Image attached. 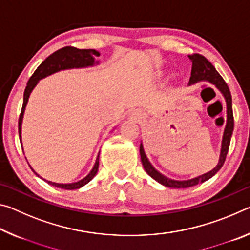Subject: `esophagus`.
<instances>
[{
	"label": "esophagus",
	"mask_w": 250,
	"mask_h": 250,
	"mask_svg": "<svg viewBox=\"0 0 250 250\" xmlns=\"http://www.w3.org/2000/svg\"><path fill=\"white\" fill-rule=\"evenodd\" d=\"M129 117L133 120L141 121L143 118H145V113H143V111L140 109H132V110H130Z\"/></svg>",
	"instance_id": "esophagus-1"
}]
</instances>
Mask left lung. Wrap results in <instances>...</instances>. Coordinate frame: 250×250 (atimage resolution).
<instances>
[{"label":"left lung","instance_id":"left-lung-1","mask_svg":"<svg viewBox=\"0 0 250 250\" xmlns=\"http://www.w3.org/2000/svg\"><path fill=\"white\" fill-rule=\"evenodd\" d=\"M188 58L191 59L192 62V73H191V78H189L188 86H193V84H196L202 82H207L211 84H214V86L217 88V90L221 92L223 98L225 99V103H226V125L223 133L221 153H219V160H218L217 166L209 172L204 173V174L193 177V179H189V180H183V181L173 180V179H170V177L163 175L162 173H160L153 166H152L149 159H147V156L145 152V147H143V143L141 141L140 156H141L142 166L145 167L146 172L152 177V179L158 182V183L171 188H191V186H195L197 184L203 183V182L209 180L210 177H213L215 174H216V173L221 170L224 162H225L227 152H228V149H229L232 130H234L231 95L227 83L224 82L222 76L217 73V70L215 69V67L211 65L204 56H202L200 54H194V55H188Z\"/></svg>","mask_w":250,"mask_h":250}]
</instances>
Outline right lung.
<instances>
[{"label":"right lung","mask_w":250,"mask_h":250,"mask_svg":"<svg viewBox=\"0 0 250 250\" xmlns=\"http://www.w3.org/2000/svg\"><path fill=\"white\" fill-rule=\"evenodd\" d=\"M100 56V53L96 49H78L76 47H70V46H67L62 49H58L57 52L53 53L50 56H48L45 61L42 62V64L37 67L35 73L32 75V77L29 78L28 83L26 84V88H25L24 91V98H23V107L22 111H21V116L19 119V134H20V140L22 141V122L24 118V112L25 109H26V105L28 103V98L31 96L32 91L34 88L37 86V83H40V80L44 79L48 76L56 74L58 71L62 70H67V69H79V68H88V67H94L100 64L99 61H97V57ZM23 146V145H22ZM100 153V152H99ZM99 153L97 156L96 162L92 167L91 171L88 173V174L83 177V179L79 180L77 182H74V183H56V182L48 181L46 179H43L40 174L31 168L35 174L41 177L42 180L47 182L49 185H53L55 188H62V189H77L83 188V185L94 179L95 175L97 174L99 168Z\"/></svg>","instance_id":"1"}]
</instances>
